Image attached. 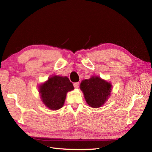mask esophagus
<instances>
[{"mask_svg":"<svg viewBox=\"0 0 152 152\" xmlns=\"http://www.w3.org/2000/svg\"><path fill=\"white\" fill-rule=\"evenodd\" d=\"M79 85H80L79 82L75 83H74V87H75L76 88V89H77V88L79 87Z\"/></svg>","mask_w":152,"mask_h":152,"instance_id":"esophagus-1","label":"esophagus"}]
</instances>
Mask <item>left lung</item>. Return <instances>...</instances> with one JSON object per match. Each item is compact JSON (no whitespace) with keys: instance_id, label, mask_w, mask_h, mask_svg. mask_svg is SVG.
<instances>
[{"instance_id":"8db88e82","label":"left lung","mask_w":152,"mask_h":152,"mask_svg":"<svg viewBox=\"0 0 152 152\" xmlns=\"http://www.w3.org/2000/svg\"><path fill=\"white\" fill-rule=\"evenodd\" d=\"M80 89L83 93L87 104L91 107L98 108L110 96L112 85L100 76H92L89 79L82 80Z\"/></svg>"}]
</instances>
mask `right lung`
Listing matches in <instances>:
<instances>
[{"mask_svg": "<svg viewBox=\"0 0 152 152\" xmlns=\"http://www.w3.org/2000/svg\"><path fill=\"white\" fill-rule=\"evenodd\" d=\"M38 88L42 102L46 107L53 111L63 106L66 94L75 89L67 77L58 75L49 77Z\"/></svg>", "mask_w": 152, "mask_h": 152, "instance_id": "add662e5", "label": "right lung"}]
</instances>
